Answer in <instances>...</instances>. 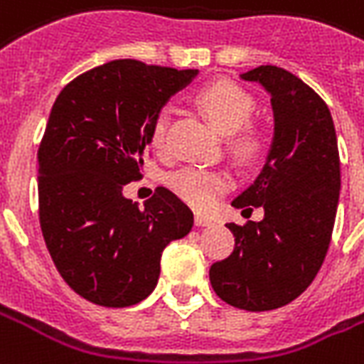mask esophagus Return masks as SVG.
I'll return each instance as SVG.
<instances>
[{
  "label": "esophagus",
  "instance_id": "esophagus-1",
  "mask_svg": "<svg viewBox=\"0 0 364 364\" xmlns=\"http://www.w3.org/2000/svg\"><path fill=\"white\" fill-rule=\"evenodd\" d=\"M194 223L198 227H212L215 225V221L212 218H208L204 213H194Z\"/></svg>",
  "mask_w": 364,
  "mask_h": 364
}]
</instances>
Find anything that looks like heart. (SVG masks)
I'll return each mask as SVG.
<instances>
[{"label": "heart", "instance_id": "heart-1", "mask_svg": "<svg viewBox=\"0 0 364 364\" xmlns=\"http://www.w3.org/2000/svg\"><path fill=\"white\" fill-rule=\"evenodd\" d=\"M196 101L204 108L208 118L215 124L219 132L235 133L232 146L244 156H252L259 151L262 139L252 129H242L254 112V99L248 91L231 82H213L198 93ZM168 126L170 112L162 110L152 124L151 145L158 152L168 151ZM241 132H238L237 129ZM168 185L183 200L198 210H208L215 204L221 194L229 191L232 177L225 170H213L204 166H185L173 171Z\"/></svg>", "mask_w": 364, "mask_h": 364}]
</instances>
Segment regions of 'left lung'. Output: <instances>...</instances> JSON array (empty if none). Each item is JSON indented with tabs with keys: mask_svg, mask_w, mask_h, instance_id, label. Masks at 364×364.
I'll return each mask as SVG.
<instances>
[{
	"mask_svg": "<svg viewBox=\"0 0 364 364\" xmlns=\"http://www.w3.org/2000/svg\"><path fill=\"white\" fill-rule=\"evenodd\" d=\"M271 95L274 133L263 170L232 200L262 221L227 223L235 250L210 267L219 298L246 311L290 304L317 277L328 252L338 198L340 154L334 122L315 91L279 66L240 74Z\"/></svg>",
	"mask_w": 364,
	"mask_h": 364,
	"instance_id": "8db88e82",
	"label": "left lung"
}]
</instances>
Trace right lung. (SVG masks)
I'll use <instances>...</instances> for the list:
<instances>
[{"label": "right lung", "mask_w": 364, "mask_h": 364, "mask_svg": "<svg viewBox=\"0 0 364 364\" xmlns=\"http://www.w3.org/2000/svg\"><path fill=\"white\" fill-rule=\"evenodd\" d=\"M196 74L110 60L74 77L53 105L38 151L40 225L60 277L91 304L143 301L164 248L193 229V212L166 187L145 208L124 187L141 179L162 107Z\"/></svg>", "instance_id": "1"}]
</instances>
